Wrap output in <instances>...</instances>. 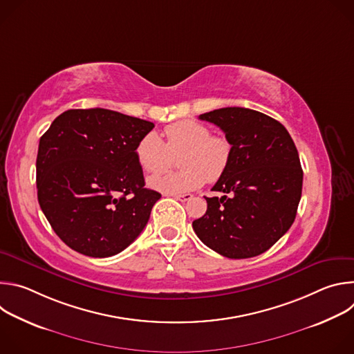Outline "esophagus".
Returning <instances> with one entry per match:
<instances>
[{
  "instance_id": "1",
  "label": "esophagus",
  "mask_w": 354,
  "mask_h": 354,
  "mask_svg": "<svg viewBox=\"0 0 354 354\" xmlns=\"http://www.w3.org/2000/svg\"><path fill=\"white\" fill-rule=\"evenodd\" d=\"M176 200H179V201H187V200H190L192 197H193V194H190V193H182V194H172Z\"/></svg>"
}]
</instances>
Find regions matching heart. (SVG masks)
Wrapping results in <instances>:
<instances>
[{"label": "heart", "mask_w": 354, "mask_h": 354, "mask_svg": "<svg viewBox=\"0 0 354 354\" xmlns=\"http://www.w3.org/2000/svg\"><path fill=\"white\" fill-rule=\"evenodd\" d=\"M167 142L156 133L144 134L137 147L136 157L141 168L156 174L148 179V186L167 194H182L196 190L206 182L218 180L227 171L232 145L224 136L212 134L210 129L196 120H180L165 127ZM181 154L178 173H161Z\"/></svg>", "instance_id": "1"}]
</instances>
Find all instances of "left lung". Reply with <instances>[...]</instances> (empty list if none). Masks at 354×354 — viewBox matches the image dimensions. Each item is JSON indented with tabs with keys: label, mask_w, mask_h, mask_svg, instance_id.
Instances as JSON below:
<instances>
[{
	"label": "left lung",
	"mask_w": 354,
	"mask_h": 354,
	"mask_svg": "<svg viewBox=\"0 0 354 354\" xmlns=\"http://www.w3.org/2000/svg\"><path fill=\"white\" fill-rule=\"evenodd\" d=\"M218 126L232 145L225 174L206 197L207 212L193 221L200 241L230 259L258 257L294 223L302 190L295 144L273 118L246 108H223L198 116Z\"/></svg>",
	"instance_id": "obj_1"
}]
</instances>
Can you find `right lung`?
Segmentation results:
<instances>
[{
  "label": "right lung",
  "mask_w": 354,
  "mask_h": 354,
  "mask_svg": "<svg viewBox=\"0 0 354 354\" xmlns=\"http://www.w3.org/2000/svg\"><path fill=\"white\" fill-rule=\"evenodd\" d=\"M154 123L109 109H70L40 137L37 200L59 238L91 258H109L144 230L161 194L144 187L136 157Z\"/></svg>",
  "instance_id": "1"
}]
</instances>
